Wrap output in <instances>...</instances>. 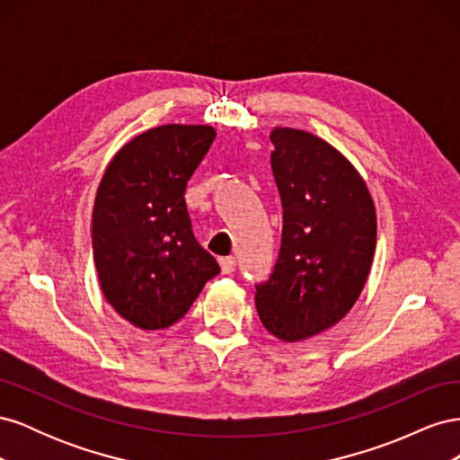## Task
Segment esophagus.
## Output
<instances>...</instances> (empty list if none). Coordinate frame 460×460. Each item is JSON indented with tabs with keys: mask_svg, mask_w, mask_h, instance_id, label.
Returning a JSON list of instances; mask_svg holds the SVG:
<instances>
[{
	"mask_svg": "<svg viewBox=\"0 0 460 460\" xmlns=\"http://www.w3.org/2000/svg\"><path fill=\"white\" fill-rule=\"evenodd\" d=\"M220 270L222 274H232L235 270V259L234 257L220 259Z\"/></svg>",
	"mask_w": 460,
	"mask_h": 460,
	"instance_id": "1",
	"label": "esophagus"
}]
</instances>
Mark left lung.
Instances as JSON below:
<instances>
[{
    "label": "left lung",
    "mask_w": 460,
    "mask_h": 460,
    "mask_svg": "<svg viewBox=\"0 0 460 460\" xmlns=\"http://www.w3.org/2000/svg\"><path fill=\"white\" fill-rule=\"evenodd\" d=\"M272 174L284 208L282 245L255 305L274 338L318 336L351 311L376 249V208L365 178L323 137L270 132Z\"/></svg>",
    "instance_id": "1"
}]
</instances>
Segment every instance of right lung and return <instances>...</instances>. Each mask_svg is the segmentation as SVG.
<instances>
[{
  "label": "right lung",
  "mask_w": 460,
  "mask_h": 460,
  "mask_svg": "<svg viewBox=\"0 0 460 460\" xmlns=\"http://www.w3.org/2000/svg\"><path fill=\"white\" fill-rule=\"evenodd\" d=\"M215 136L208 124L151 128L117 151L97 188V280L111 307L136 328L176 324L220 272L191 232L184 199Z\"/></svg>",
  "instance_id": "1"
}]
</instances>
